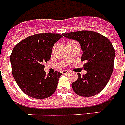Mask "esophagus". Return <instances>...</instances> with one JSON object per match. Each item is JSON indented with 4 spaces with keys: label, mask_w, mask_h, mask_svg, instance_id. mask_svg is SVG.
Masks as SVG:
<instances>
[{
    "label": "esophagus",
    "mask_w": 125,
    "mask_h": 125,
    "mask_svg": "<svg viewBox=\"0 0 125 125\" xmlns=\"http://www.w3.org/2000/svg\"><path fill=\"white\" fill-rule=\"evenodd\" d=\"M61 73H62V75H66V74H68V73H69V71L68 70H62V71H61Z\"/></svg>",
    "instance_id": "1"
}]
</instances>
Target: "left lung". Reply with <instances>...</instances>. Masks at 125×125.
<instances>
[{
    "label": "left lung",
    "instance_id": "8db88e82",
    "mask_svg": "<svg viewBox=\"0 0 125 125\" xmlns=\"http://www.w3.org/2000/svg\"><path fill=\"white\" fill-rule=\"evenodd\" d=\"M64 37L78 42L82 51L81 61H85V75L78 73V79L71 84L77 95L91 97L106 87L114 68L115 52L106 37L92 31H79L63 33Z\"/></svg>",
    "mask_w": 125,
    "mask_h": 125
}]
</instances>
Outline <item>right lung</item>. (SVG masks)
Listing matches in <instances>:
<instances>
[{
    "instance_id": "1",
    "label": "right lung",
    "mask_w": 125,
    "mask_h": 125,
    "mask_svg": "<svg viewBox=\"0 0 125 125\" xmlns=\"http://www.w3.org/2000/svg\"><path fill=\"white\" fill-rule=\"evenodd\" d=\"M63 35L38 33L27 37L14 47L10 61L12 73L20 89L31 98L44 99L55 92L62 74L46 75L44 62L49 61L53 46Z\"/></svg>"
}]
</instances>
